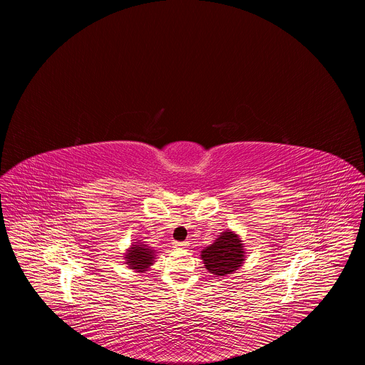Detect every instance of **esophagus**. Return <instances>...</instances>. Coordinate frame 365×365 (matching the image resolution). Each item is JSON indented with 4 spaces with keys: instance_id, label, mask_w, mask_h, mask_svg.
<instances>
[{
    "instance_id": "obj_1",
    "label": "esophagus",
    "mask_w": 365,
    "mask_h": 365,
    "mask_svg": "<svg viewBox=\"0 0 365 365\" xmlns=\"http://www.w3.org/2000/svg\"><path fill=\"white\" fill-rule=\"evenodd\" d=\"M187 245H189V242H186V241H173L175 248H186Z\"/></svg>"
}]
</instances>
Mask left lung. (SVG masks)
Listing matches in <instances>:
<instances>
[{"instance_id":"8db88e82","label":"left lung","mask_w":365,"mask_h":365,"mask_svg":"<svg viewBox=\"0 0 365 365\" xmlns=\"http://www.w3.org/2000/svg\"><path fill=\"white\" fill-rule=\"evenodd\" d=\"M202 259L206 270L215 276L234 273L244 262L241 240L231 231L222 232L214 244L202 251Z\"/></svg>"}]
</instances>
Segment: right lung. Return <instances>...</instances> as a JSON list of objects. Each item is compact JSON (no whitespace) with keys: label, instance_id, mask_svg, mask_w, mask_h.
<instances>
[{"label":"right lung","instance_id":"obj_1","mask_svg":"<svg viewBox=\"0 0 365 365\" xmlns=\"http://www.w3.org/2000/svg\"><path fill=\"white\" fill-rule=\"evenodd\" d=\"M127 264L133 269V270H138V272H145V269H148L153 264V251L144 245V244H135L134 247H131V250H128L127 254Z\"/></svg>","mask_w":365,"mask_h":365}]
</instances>
